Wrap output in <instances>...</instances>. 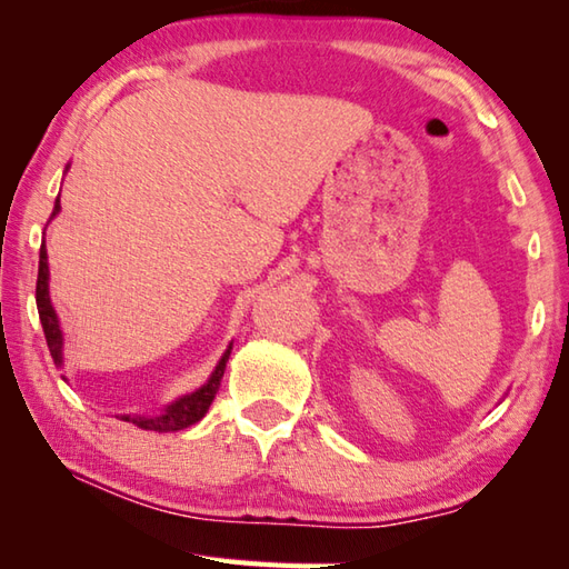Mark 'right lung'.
Here are the masks:
<instances>
[{
    "instance_id": "right-lung-1",
    "label": "right lung",
    "mask_w": 569,
    "mask_h": 569,
    "mask_svg": "<svg viewBox=\"0 0 569 569\" xmlns=\"http://www.w3.org/2000/svg\"><path fill=\"white\" fill-rule=\"evenodd\" d=\"M58 211H60V197H58V201H54V209H52L50 219L58 217ZM34 297H37V312H40V322H42V330H44V340H48L50 356L54 360V366L62 368V330H60L58 312H54L52 300H50V267H48V247H44V239H42V247H40V269H37V292H34ZM229 352H231V346L221 356L219 366L213 368L207 383L193 390V393L173 400V403L166 406L158 416H120V421H130V423H136L138 428H143V431H158V433L181 431V428H189L197 421H201V418L207 416V411H209L213 396H217L221 376H223V368H227V360H229Z\"/></svg>"
}]
</instances>
